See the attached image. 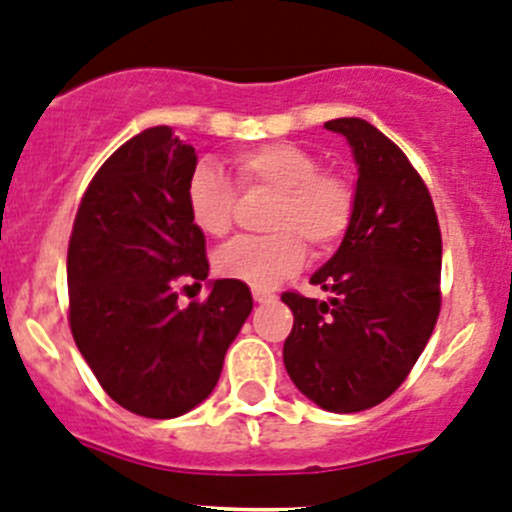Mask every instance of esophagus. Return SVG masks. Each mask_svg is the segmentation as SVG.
Masks as SVG:
<instances>
[{"label": "esophagus", "mask_w": 512, "mask_h": 512, "mask_svg": "<svg viewBox=\"0 0 512 512\" xmlns=\"http://www.w3.org/2000/svg\"><path fill=\"white\" fill-rule=\"evenodd\" d=\"M252 297H255V302L257 304H270V302H275V294L272 292H267V289H252Z\"/></svg>", "instance_id": "esophagus-1"}]
</instances>
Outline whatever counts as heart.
<instances>
[{
    "label": "heart",
    "instance_id": "heart-1",
    "mask_svg": "<svg viewBox=\"0 0 512 512\" xmlns=\"http://www.w3.org/2000/svg\"><path fill=\"white\" fill-rule=\"evenodd\" d=\"M240 185L245 190H270L275 203L262 237H237L215 255L223 277L240 280L255 289L275 287L297 272L307 255L305 242L327 252L347 232L354 215V193L347 180L319 170V160L294 143H265L235 156ZM190 220L200 232L223 237L235 220L237 190L230 178L210 163H200L185 188Z\"/></svg>",
    "mask_w": 512,
    "mask_h": 512
}]
</instances>
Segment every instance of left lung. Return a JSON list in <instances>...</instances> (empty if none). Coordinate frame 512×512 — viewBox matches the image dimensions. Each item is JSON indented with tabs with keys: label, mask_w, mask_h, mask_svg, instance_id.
<instances>
[{
	"label": "left lung",
	"mask_w": 512,
	"mask_h": 512,
	"mask_svg": "<svg viewBox=\"0 0 512 512\" xmlns=\"http://www.w3.org/2000/svg\"><path fill=\"white\" fill-rule=\"evenodd\" d=\"M324 128L352 148L354 215L339 250L309 280L332 297L282 294L294 314L282 356L309 401L354 414L404 384L436 327L441 230L421 175L379 128L364 118Z\"/></svg>",
	"instance_id": "1"
}]
</instances>
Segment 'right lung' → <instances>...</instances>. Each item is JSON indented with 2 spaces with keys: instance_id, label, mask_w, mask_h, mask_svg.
Listing matches in <instances>:
<instances>
[{
  "instance_id": "obj_1",
  "label": "right lung",
  "mask_w": 512,
  "mask_h": 512,
  "mask_svg": "<svg viewBox=\"0 0 512 512\" xmlns=\"http://www.w3.org/2000/svg\"><path fill=\"white\" fill-rule=\"evenodd\" d=\"M195 165V148L170 126L123 143L91 180L66 257L76 347L103 391L146 418L203 404L252 312L240 280L208 282L205 302L178 307V280L210 272L185 203Z\"/></svg>"
}]
</instances>
